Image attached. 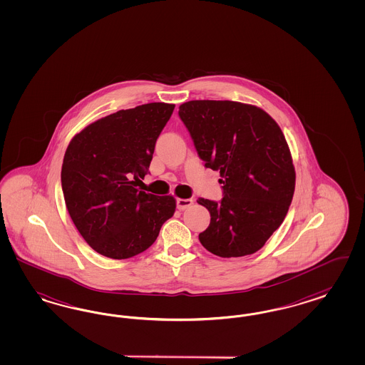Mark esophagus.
Instances as JSON below:
<instances>
[{"instance_id": "obj_1", "label": "esophagus", "mask_w": 365, "mask_h": 365, "mask_svg": "<svg viewBox=\"0 0 365 365\" xmlns=\"http://www.w3.org/2000/svg\"><path fill=\"white\" fill-rule=\"evenodd\" d=\"M193 204V200L192 199H177V208L180 210V211H184V210H187L188 207H190Z\"/></svg>"}]
</instances>
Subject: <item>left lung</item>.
Listing matches in <instances>:
<instances>
[{
	"label": "left lung",
	"mask_w": 365,
	"mask_h": 365,
	"mask_svg": "<svg viewBox=\"0 0 365 365\" xmlns=\"http://www.w3.org/2000/svg\"><path fill=\"white\" fill-rule=\"evenodd\" d=\"M205 168L220 173V202L199 197L211 215L199 234L202 246L219 257L259 250L280 227L295 190V168L279 124L256 106L193 100L180 106Z\"/></svg>",
	"instance_id": "obj_1"
}]
</instances>
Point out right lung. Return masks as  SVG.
Segmentation results:
<instances>
[{
    "instance_id": "right-lung-1",
    "label": "right lung",
    "mask_w": 365,
    "mask_h": 365,
    "mask_svg": "<svg viewBox=\"0 0 365 365\" xmlns=\"http://www.w3.org/2000/svg\"><path fill=\"white\" fill-rule=\"evenodd\" d=\"M173 109L175 104L165 103L122 109L70 140L61 172L62 190L73 223L97 253L124 259L145 252L175 214L173 196L136 188Z\"/></svg>"
}]
</instances>
